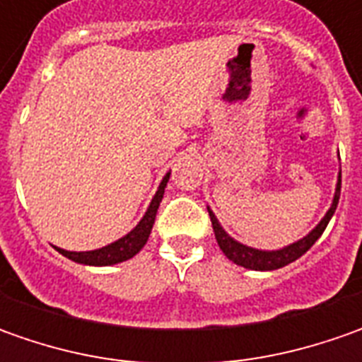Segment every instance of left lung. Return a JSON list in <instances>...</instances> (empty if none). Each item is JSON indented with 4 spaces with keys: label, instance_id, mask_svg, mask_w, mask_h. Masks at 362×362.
Returning <instances> with one entry per match:
<instances>
[{
    "label": "left lung",
    "instance_id": "obj_1",
    "mask_svg": "<svg viewBox=\"0 0 362 362\" xmlns=\"http://www.w3.org/2000/svg\"><path fill=\"white\" fill-rule=\"evenodd\" d=\"M339 197H341V175H339V183H337V191H334L332 205H330V209L327 211V216L322 217V221H320L306 238H302L300 242L292 243V245H288V247H282V250H276V252H262V250H254V247H247V245H243V243L235 242V240L230 238V235L226 233V230L219 226V221H217L216 216H214V211H209V217H211V226H214L216 240L217 243H219V247H221V252L230 257L233 264L243 266V268H247V270H278V268H284L288 264H292V262L298 259L300 256H304V254L313 247L314 242L322 235V231L327 230L330 217L334 216L337 205H339Z\"/></svg>",
    "mask_w": 362,
    "mask_h": 362
}]
</instances>
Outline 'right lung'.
Segmentation results:
<instances>
[{"instance_id": "1", "label": "right lung", "mask_w": 362, "mask_h": 362, "mask_svg": "<svg viewBox=\"0 0 362 362\" xmlns=\"http://www.w3.org/2000/svg\"><path fill=\"white\" fill-rule=\"evenodd\" d=\"M169 175L167 173L160 181L159 189L153 197V202L146 209L145 217L139 221V226L127 233L124 238H120L119 242L110 243V245H105L100 250H92V252H66L62 247H56L62 256H66L72 262H78V264H86V266H112V264H119V262H127L131 259L132 256H136L143 245L148 240L151 235V230H153V223H155V217H157V209H159L160 199H163V193H165V187H167V181H169Z\"/></svg>"}]
</instances>
